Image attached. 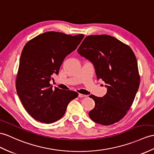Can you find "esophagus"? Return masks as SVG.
I'll use <instances>...</instances> for the list:
<instances>
[{
	"label": "esophagus",
	"mask_w": 154,
	"mask_h": 154,
	"mask_svg": "<svg viewBox=\"0 0 154 154\" xmlns=\"http://www.w3.org/2000/svg\"><path fill=\"white\" fill-rule=\"evenodd\" d=\"M78 97H79L80 98H83V97H85L86 95H84V94H82V93H79V95H78Z\"/></svg>",
	"instance_id": "1"
}]
</instances>
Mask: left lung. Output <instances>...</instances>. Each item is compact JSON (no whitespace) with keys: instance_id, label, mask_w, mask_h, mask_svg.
Segmentation results:
<instances>
[{"instance_id":"8db88e82","label":"left lung","mask_w":154,"mask_h":154,"mask_svg":"<svg viewBox=\"0 0 154 154\" xmlns=\"http://www.w3.org/2000/svg\"><path fill=\"white\" fill-rule=\"evenodd\" d=\"M77 51L93 63L97 79L107 87L103 97L89 96L95 103L89 118L103 125L118 122L130 109L140 85L132 49L113 36L99 35L86 36Z\"/></svg>"}]
</instances>
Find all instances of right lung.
Here are the masks:
<instances>
[{
	"instance_id": "1",
	"label": "right lung",
	"mask_w": 154,
	"mask_h": 154,
	"mask_svg": "<svg viewBox=\"0 0 154 154\" xmlns=\"http://www.w3.org/2000/svg\"><path fill=\"white\" fill-rule=\"evenodd\" d=\"M84 35L48 31L27 42L22 50L16 88L21 102L36 120L51 123L65 114L69 103L78 93L52 89L50 80L67 55L76 50Z\"/></svg>"
}]
</instances>
